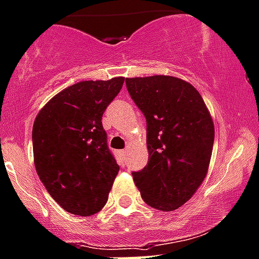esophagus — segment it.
Masks as SVG:
<instances>
[{
    "instance_id": "34e87169",
    "label": "esophagus",
    "mask_w": 259,
    "mask_h": 259,
    "mask_svg": "<svg viewBox=\"0 0 259 259\" xmlns=\"http://www.w3.org/2000/svg\"><path fill=\"white\" fill-rule=\"evenodd\" d=\"M119 156L122 157V159H124V157L127 156V150H120V151H119Z\"/></svg>"
}]
</instances>
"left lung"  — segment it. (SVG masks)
<instances>
[{"mask_svg":"<svg viewBox=\"0 0 259 259\" xmlns=\"http://www.w3.org/2000/svg\"><path fill=\"white\" fill-rule=\"evenodd\" d=\"M147 122L149 161L135 184L150 207L174 211L192 198L207 176L215 128L197 89L176 76L125 78Z\"/></svg>","mask_w":259,"mask_h":259,"instance_id":"1","label":"left lung"}]
</instances>
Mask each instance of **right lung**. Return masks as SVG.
<instances>
[{
	"mask_svg": "<svg viewBox=\"0 0 259 259\" xmlns=\"http://www.w3.org/2000/svg\"><path fill=\"white\" fill-rule=\"evenodd\" d=\"M123 82L124 77H113L68 86L34 120L36 173L52 198L72 215L99 212L119 171L108 149L102 117Z\"/></svg>",
	"mask_w": 259,
	"mask_h": 259,
	"instance_id": "obj_1",
	"label": "right lung"
}]
</instances>
